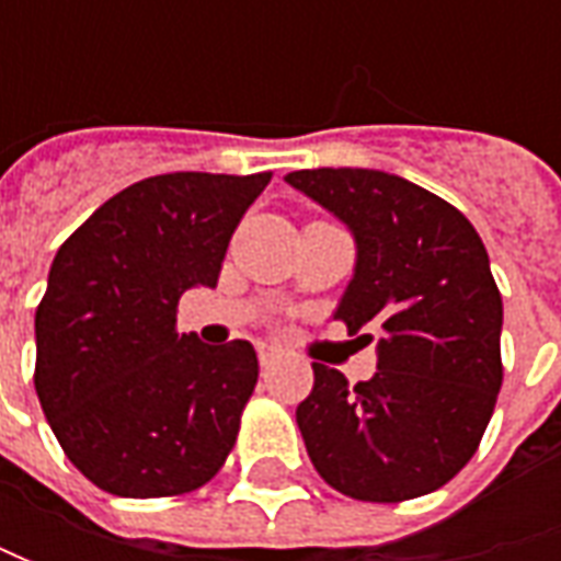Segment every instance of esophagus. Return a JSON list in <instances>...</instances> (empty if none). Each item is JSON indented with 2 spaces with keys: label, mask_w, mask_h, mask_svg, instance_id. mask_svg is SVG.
Segmentation results:
<instances>
[{
  "label": "esophagus",
  "mask_w": 561,
  "mask_h": 561,
  "mask_svg": "<svg viewBox=\"0 0 561 561\" xmlns=\"http://www.w3.org/2000/svg\"><path fill=\"white\" fill-rule=\"evenodd\" d=\"M280 358V346H271V343H259V362H262V368H268Z\"/></svg>",
  "instance_id": "34e87169"
}]
</instances>
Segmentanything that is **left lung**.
<instances>
[{"label": "left lung", "mask_w": 561, "mask_h": 561, "mask_svg": "<svg viewBox=\"0 0 561 561\" xmlns=\"http://www.w3.org/2000/svg\"><path fill=\"white\" fill-rule=\"evenodd\" d=\"M287 184L356 237L336 314L377 336L371 380L312 362L296 424L314 471L362 503L440 490L478 453L503 387V296L478 230L456 205L371 168L293 171Z\"/></svg>", "instance_id": "1"}]
</instances>
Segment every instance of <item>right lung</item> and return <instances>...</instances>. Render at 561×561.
Here are the masks:
<instances>
[{
    "label": "right lung",
    "mask_w": 561,
    "mask_h": 561,
    "mask_svg": "<svg viewBox=\"0 0 561 561\" xmlns=\"http://www.w3.org/2000/svg\"><path fill=\"white\" fill-rule=\"evenodd\" d=\"M271 174L174 171L102 203L55 252L36 306V397L99 490L152 500L208 484L259 380L247 340L205 346L178 302L215 287Z\"/></svg>",
    "instance_id": "right-lung-1"
}]
</instances>
